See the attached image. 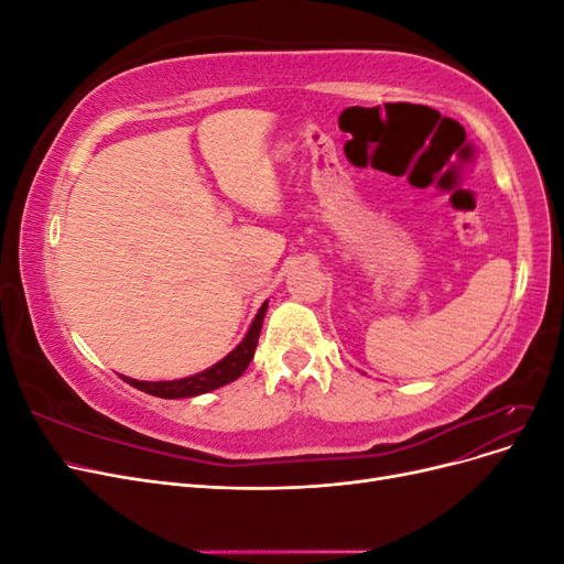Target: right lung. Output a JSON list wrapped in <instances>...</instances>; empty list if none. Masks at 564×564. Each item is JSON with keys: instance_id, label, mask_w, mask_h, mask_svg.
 <instances>
[{"instance_id": "1", "label": "right lung", "mask_w": 564, "mask_h": 564, "mask_svg": "<svg viewBox=\"0 0 564 564\" xmlns=\"http://www.w3.org/2000/svg\"><path fill=\"white\" fill-rule=\"evenodd\" d=\"M265 311H268V303L261 305L259 315L253 317L251 327H249V332H247V336H245L240 346H237L230 355H226L218 365L204 369L202 373H195V377L178 379V381H135V379H129V377H122V379L129 386L148 392V395L164 398V400L195 398V395H202V392L216 390V388L226 386L235 379H240L245 369L249 367V362L253 360V350H256V344H259V334H261V327H263Z\"/></svg>"}]
</instances>
